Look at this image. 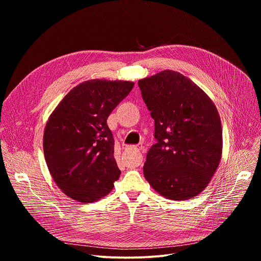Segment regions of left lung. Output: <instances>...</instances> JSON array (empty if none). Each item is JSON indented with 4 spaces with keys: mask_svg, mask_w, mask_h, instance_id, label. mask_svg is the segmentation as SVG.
Returning <instances> with one entry per match:
<instances>
[{
    "mask_svg": "<svg viewBox=\"0 0 261 261\" xmlns=\"http://www.w3.org/2000/svg\"><path fill=\"white\" fill-rule=\"evenodd\" d=\"M155 121L157 142L147 152L145 179L160 195L187 200L200 194L222 157V126L211 98L191 80L163 70L138 81Z\"/></svg>",
    "mask_w": 261,
    "mask_h": 261,
    "instance_id": "left-lung-1",
    "label": "left lung"
}]
</instances>
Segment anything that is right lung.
<instances>
[{"instance_id": "add662e5", "label": "right lung", "mask_w": 261, "mask_h": 261, "mask_svg": "<svg viewBox=\"0 0 261 261\" xmlns=\"http://www.w3.org/2000/svg\"><path fill=\"white\" fill-rule=\"evenodd\" d=\"M133 82L91 80L73 88L48 118L43 152L48 170L68 197L95 202L114 188L121 170L107 118Z\"/></svg>"}]
</instances>
